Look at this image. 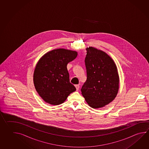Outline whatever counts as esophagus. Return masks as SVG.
Segmentation results:
<instances>
[{
	"mask_svg": "<svg viewBox=\"0 0 149 149\" xmlns=\"http://www.w3.org/2000/svg\"><path fill=\"white\" fill-rule=\"evenodd\" d=\"M75 88H76V90L77 91V90H79V84H77V85H75Z\"/></svg>",
	"mask_w": 149,
	"mask_h": 149,
	"instance_id": "esophagus-1",
	"label": "esophagus"
}]
</instances>
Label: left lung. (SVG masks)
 I'll return each mask as SVG.
<instances>
[{
    "label": "left lung",
    "mask_w": 149,
    "mask_h": 149,
    "mask_svg": "<svg viewBox=\"0 0 149 149\" xmlns=\"http://www.w3.org/2000/svg\"><path fill=\"white\" fill-rule=\"evenodd\" d=\"M86 50L87 79L81 90L88 105L97 109L115 98L118 91V74L114 61L106 53L93 47Z\"/></svg>",
    "instance_id": "8db88e82"
}]
</instances>
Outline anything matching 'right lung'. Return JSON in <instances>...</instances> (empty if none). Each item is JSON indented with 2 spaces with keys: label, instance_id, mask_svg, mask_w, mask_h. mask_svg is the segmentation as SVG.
<instances>
[{
  "label": "right lung",
  "instance_id": "add662e5",
  "mask_svg": "<svg viewBox=\"0 0 149 149\" xmlns=\"http://www.w3.org/2000/svg\"><path fill=\"white\" fill-rule=\"evenodd\" d=\"M77 56V52L58 49L47 53L37 63L34 72V84L46 102L60 104L76 90L70 82L67 65Z\"/></svg>",
  "mask_w": 149,
  "mask_h": 149
}]
</instances>
